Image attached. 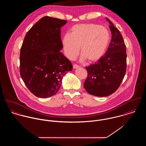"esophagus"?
Segmentation results:
<instances>
[{
  "label": "esophagus",
  "mask_w": 146,
  "mask_h": 146,
  "mask_svg": "<svg viewBox=\"0 0 146 146\" xmlns=\"http://www.w3.org/2000/svg\"><path fill=\"white\" fill-rule=\"evenodd\" d=\"M79 66L78 65L76 64H74L73 65V68H74V69H76V68H79Z\"/></svg>",
  "instance_id": "obj_1"
}]
</instances>
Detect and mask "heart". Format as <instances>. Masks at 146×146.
Instances as JSON below:
<instances>
[{
    "label": "heart",
    "instance_id": "b5f03b06",
    "mask_svg": "<svg viewBox=\"0 0 146 146\" xmlns=\"http://www.w3.org/2000/svg\"><path fill=\"white\" fill-rule=\"evenodd\" d=\"M71 34L66 33L62 39L64 53L70 60L79 54L80 47L81 60L90 62L100 60L106 53L111 40L107 29L94 23H82L72 27Z\"/></svg>",
    "mask_w": 146,
    "mask_h": 146
}]
</instances>
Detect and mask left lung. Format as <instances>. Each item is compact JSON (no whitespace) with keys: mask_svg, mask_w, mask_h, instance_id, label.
Wrapping results in <instances>:
<instances>
[{"mask_svg":"<svg viewBox=\"0 0 146 146\" xmlns=\"http://www.w3.org/2000/svg\"><path fill=\"white\" fill-rule=\"evenodd\" d=\"M112 34L107 51L97 63L86 67L88 77L84 87L86 92L97 97H106L113 93L119 87L126 70V52L123 38L111 21Z\"/></svg>","mask_w":146,"mask_h":146,"instance_id":"1","label":"left lung"}]
</instances>
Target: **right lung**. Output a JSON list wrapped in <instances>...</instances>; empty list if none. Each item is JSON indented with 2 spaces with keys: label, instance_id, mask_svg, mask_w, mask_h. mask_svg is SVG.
<instances>
[{
  "label": "right lung",
  "instance_id": "1",
  "mask_svg": "<svg viewBox=\"0 0 146 146\" xmlns=\"http://www.w3.org/2000/svg\"><path fill=\"white\" fill-rule=\"evenodd\" d=\"M67 21L45 16L27 33L20 50L21 78L35 96L46 98L56 94L63 77L72 70L60 52L61 28Z\"/></svg>",
  "mask_w": 146,
  "mask_h": 146
}]
</instances>
